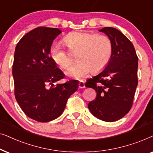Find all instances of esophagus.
Returning a JSON list of instances; mask_svg holds the SVG:
<instances>
[{
	"instance_id": "34e87169",
	"label": "esophagus",
	"mask_w": 153,
	"mask_h": 153,
	"mask_svg": "<svg viewBox=\"0 0 153 153\" xmlns=\"http://www.w3.org/2000/svg\"><path fill=\"white\" fill-rule=\"evenodd\" d=\"M85 87V82H83V81H80V82H79V88L80 89H83Z\"/></svg>"
}]
</instances>
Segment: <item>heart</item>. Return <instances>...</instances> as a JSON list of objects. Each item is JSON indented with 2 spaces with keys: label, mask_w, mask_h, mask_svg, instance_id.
<instances>
[{
  "label": "heart",
  "mask_w": 153,
  "mask_h": 153,
  "mask_svg": "<svg viewBox=\"0 0 153 153\" xmlns=\"http://www.w3.org/2000/svg\"><path fill=\"white\" fill-rule=\"evenodd\" d=\"M64 42L69 51L76 54V64L66 71V75L82 79L92 71L98 72L104 68L111 60L113 44L107 36L88 32H74L64 38ZM52 60L62 68L70 64L71 58L60 43H54L50 49Z\"/></svg>",
  "instance_id": "heart-1"
}]
</instances>
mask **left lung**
Returning a JSON list of instances; mask_svg holds the SVG:
<instances>
[{
    "label": "left lung",
    "instance_id": "8db88e82",
    "mask_svg": "<svg viewBox=\"0 0 153 153\" xmlns=\"http://www.w3.org/2000/svg\"><path fill=\"white\" fill-rule=\"evenodd\" d=\"M111 40L113 53L107 66L88 79L85 87L97 91L88 108L96 117L114 122L130 111L138 85V56L131 42L119 30L104 27L99 30Z\"/></svg>",
    "mask_w": 153,
    "mask_h": 153
}]
</instances>
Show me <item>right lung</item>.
Masks as SVG:
<instances>
[{
  "label": "right lung",
  "mask_w": 153,
  "mask_h": 153,
  "mask_svg": "<svg viewBox=\"0 0 153 153\" xmlns=\"http://www.w3.org/2000/svg\"><path fill=\"white\" fill-rule=\"evenodd\" d=\"M61 33L56 28H34L15 48L13 75L16 100L28 117L40 123L59 117L68 99L78 88V81L73 80L54 86L64 74L50 56V49Z\"/></svg>",
  "instance_id": "obj_1"
}]
</instances>
